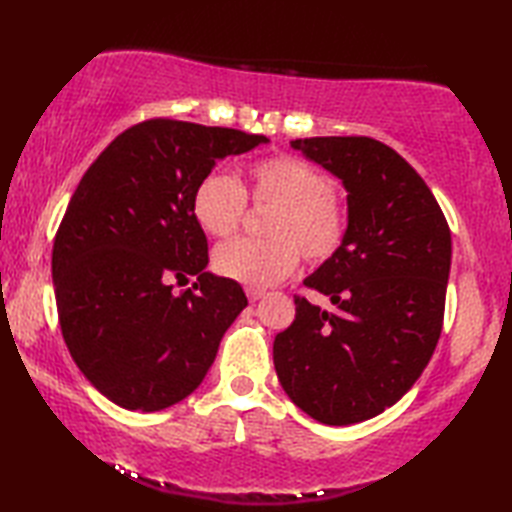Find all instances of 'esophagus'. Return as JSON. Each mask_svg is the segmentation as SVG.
Here are the masks:
<instances>
[{"instance_id":"34e87169","label":"esophagus","mask_w":512,"mask_h":512,"mask_svg":"<svg viewBox=\"0 0 512 512\" xmlns=\"http://www.w3.org/2000/svg\"><path fill=\"white\" fill-rule=\"evenodd\" d=\"M265 294H267V291H263V289H252V287H247V298L252 300V302H256V300H260V298H265Z\"/></svg>"}]
</instances>
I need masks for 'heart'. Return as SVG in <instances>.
Instances as JSON below:
<instances>
[{"instance_id":"heart-1","label":"heart","mask_w":512,"mask_h":512,"mask_svg":"<svg viewBox=\"0 0 512 512\" xmlns=\"http://www.w3.org/2000/svg\"><path fill=\"white\" fill-rule=\"evenodd\" d=\"M245 192L254 205H274L265 221L267 241L238 238L216 249L218 274L252 289L283 283L296 271L300 252L309 263H325L347 236V210L331 192V179L314 163L280 154L258 161L247 172V187L225 172L198 181L192 212L203 232L232 236L243 223Z\"/></svg>"}]
</instances>
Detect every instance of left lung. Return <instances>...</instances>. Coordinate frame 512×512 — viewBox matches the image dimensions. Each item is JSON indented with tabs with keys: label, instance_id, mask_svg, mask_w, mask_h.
Returning a JSON list of instances; mask_svg holds the SVG:
<instances>
[{
	"label": "left lung",
	"instance_id": "8db88e82",
	"mask_svg": "<svg viewBox=\"0 0 512 512\" xmlns=\"http://www.w3.org/2000/svg\"><path fill=\"white\" fill-rule=\"evenodd\" d=\"M347 190V236L305 285L333 311L296 298V320L274 340L289 400L314 420H371L420 378L440 340L451 229L429 185L369 137L291 141Z\"/></svg>",
	"mask_w": 512,
	"mask_h": 512
}]
</instances>
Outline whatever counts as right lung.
<instances>
[{"label": "right lung", "mask_w": 512, "mask_h": 512, "mask_svg": "<svg viewBox=\"0 0 512 512\" xmlns=\"http://www.w3.org/2000/svg\"><path fill=\"white\" fill-rule=\"evenodd\" d=\"M260 143L269 139L150 119L121 132L72 194L52 247L59 325L81 373L123 409L185 400L247 307L236 280L205 269L192 196L216 161Z\"/></svg>", "instance_id": "1"}]
</instances>
